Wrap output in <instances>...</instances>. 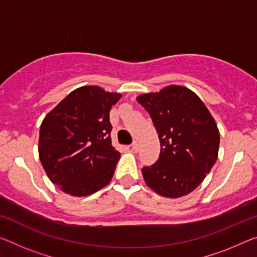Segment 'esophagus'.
<instances>
[{
    "mask_svg": "<svg viewBox=\"0 0 257 257\" xmlns=\"http://www.w3.org/2000/svg\"><path fill=\"white\" fill-rule=\"evenodd\" d=\"M138 149H140V144H138V142H134V143L132 144V150L134 151V152H137Z\"/></svg>",
    "mask_w": 257,
    "mask_h": 257,
    "instance_id": "34e87169",
    "label": "esophagus"
}]
</instances>
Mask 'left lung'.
Instances as JSON below:
<instances>
[{"mask_svg":"<svg viewBox=\"0 0 257 257\" xmlns=\"http://www.w3.org/2000/svg\"><path fill=\"white\" fill-rule=\"evenodd\" d=\"M137 101L149 112L160 140V156L142 169L146 185L180 198L200 185L218 156L219 132L202 100L182 85L144 93Z\"/></svg>","mask_w":257,"mask_h":257,"instance_id":"1","label":"left lung"}]
</instances>
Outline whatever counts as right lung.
Returning <instances> with one entry per match:
<instances>
[{
  "label": "right lung",
  "mask_w": 257,
  "mask_h": 257,
  "mask_svg": "<svg viewBox=\"0 0 257 257\" xmlns=\"http://www.w3.org/2000/svg\"><path fill=\"white\" fill-rule=\"evenodd\" d=\"M121 98L97 85L73 90L40 128L39 157L55 185L85 197L111 182L120 153L112 146L109 111Z\"/></svg>",
  "instance_id": "1"
}]
</instances>
